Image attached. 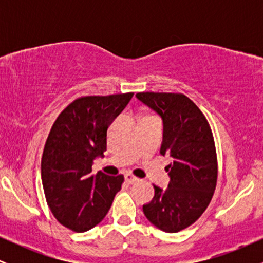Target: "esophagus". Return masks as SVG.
Instances as JSON below:
<instances>
[{
	"mask_svg": "<svg viewBox=\"0 0 263 263\" xmlns=\"http://www.w3.org/2000/svg\"><path fill=\"white\" fill-rule=\"evenodd\" d=\"M125 180L127 183H129V184H134V183H136V182H138V178L137 177H135V176H132V174H129V173H127V174H125Z\"/></svg>",
	"mask_w": 263,
	"mask_h": 263,
	"instance_id": "obj_1",
	"label": "esophagus"
}]
</instances>
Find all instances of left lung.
I'll list each match as a JSON object with an SVG mask.
<instances>
[{"label": "left lung", "instance_id": "left-lung-1", "mask_svg": "<svg viewBox=\"0 0 263 263\" xmlns=\"http://www.w3.org/2000/svg\"><path fill=\"white\" fill-rule=\"evenodd\" d=\"M136 98L163 121L161 155L170 157L165 189L153 185L155 197L143 205L146 218L164 232H178L200 218L218 179L215 143L209 122L183 93L138 92Z\"/></svg>", "mask_w": 263, "mask_h": 263}]
</instances>
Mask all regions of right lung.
Returning <instances> with one entry per match:
<instances>
[{
	"mask_svg": "<svg viewBox=\"0 0 263 263\" xmlns=\"http://www.w3.org/2000/svg\"><path fill=\"white\" fill-rule=\"evenodd\" d=\"M132 96H84L53 123L42 156V183L53 215L70 230L84 232L101 222L121 190V174L92 176L91 168L106 151L108 127Z\"/></svg>",
	"mask_w": 263,
	"mask_h": 263,
	"instance_id": "1",
	"label": "right lung"
}]
</instances>
